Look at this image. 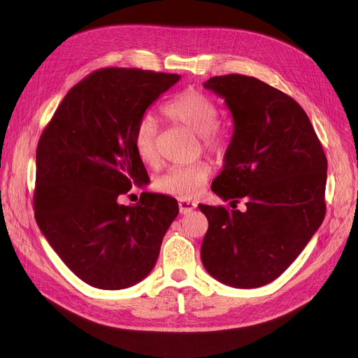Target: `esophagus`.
<instances>
[{"label": "esophagus", "mask_w": 358, "mask_h": 358, "mask_svg": "<svg viewBox=\"0 0 358 358\" xmlns=\"http://www.w3.org/2000/svg\"><path fill=\"white\" fill-rule=\"evenodd\" d=\"M195 207H196L195 201H191V200H187V199H180L179 200V210H180L182 215H187V213L192 212Z\"/></svg>", "instance_id": "esophagus-1"}]
</instances>
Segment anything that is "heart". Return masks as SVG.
Wrapping results in <instances>:
<instances>
[{
  "label": "heart",
  "mask_w": 358,
  "mask_h": 358,
  "mask_svg": "<svg viewBox=\"0 0 358 358\" xmlns=\"http://www.w3.org/2000/svg\"><path fill=\"white\" fill-rule=\"evenodd\" d=\"M162 109L169 120L200 134L206 150L217 155L225 152L228 146L227 131L217 122L219 108L212 96L196 89H187L171 97ZM157 136L155 118L145 114L133 130L134 150L145 164L152 166L158 162ZM210 175L212 167L207 162L171 166L157 179V188L164 194L189 200L201 191Z\"/></svg>",
  "instance_id": "heart-1"
}]
</instances>
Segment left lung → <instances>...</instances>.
<instances>
[{"label": "left lung", "mask_w": 358, "mask_h": 358, "mask_svg": "<svg viewBox=\"0 0 358 358\" xmlns=\"http://www.w3.org/2000/svg\"><path fill=\"white\" fill-rule=\"evenodd\" d=\"M234 120L225 164L212 191L236 208L200 204L208 220L206 271L224 285H268L292 265L326 215L327 158L302 106L255 77H212Z\"/></svg>", "instance_id": "obj_1"}]
</instances>
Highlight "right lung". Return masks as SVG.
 I'll return each mask as SVG.
<instances>
[{
  "mask_svg": "<svg viewBox=\"0 0 358 358\" xmlns=\"http://www.w3.org/2000/svg\"><path fill=\"white\" fill-rule=\"evenodd\" d=\"M178 73L103 68L66 93L36 146L34 213L65 265L103 290L134 286L151 273L163 237L179 213L169 195L142 192L148 179L133 130Z\"/></svg>",
  "mask_w": 358,
  "mask_h": 358,
  "instance_id": "right-lung-1",
  "label": "right lung"
}]
</instances>
